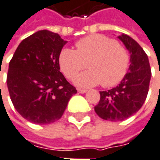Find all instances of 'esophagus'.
Returning a JSON list of instances; mask_svg holds the SVG:
<instances>
[{
  "label": "esophagus",
  "mask_w": 160,
  "mask_h": 160,
  "mask_svg": "<svg viewBox=\"0 0 160 160\" xmlns=\"http://www.w3.org/2000/svg\"><path fill=\"white\" fill-rule=\"evenodd\" d=\"M77 91H78V93H80V94H85V93L87 92L86 89H77Z\"/></svg>",
  "instance_id": "obj_1"
}]
</instances>
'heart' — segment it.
Listing matches in <instances>:
<instances>
[{"label":"heart","instance_id":"b5f03b06","mask_svg":"<svg viewBox=\"0 0 160 160\" xmlns=\"http://www.w3.org/2000/svg\"><path fill=\"white\" fill-rule=\"evenodd\" d=\"M130 63L129 53L115 40L102 34H92L76 42V50L63 48L59 64L66 77L73 79L87 66L90 70L80 74L75 85L90 87L118 85L126 75Z\"/></svg>","mask_w":160,"mask_h":160}]
</instances>
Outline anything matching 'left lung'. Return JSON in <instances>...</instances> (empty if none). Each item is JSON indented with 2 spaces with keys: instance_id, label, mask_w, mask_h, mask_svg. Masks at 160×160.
<instances>
[{
  "instance_id": "obj_1",
  "label": "left lung",
  "mask_w": 160,
  "mask_h": 160,
  "mask_svg": "<svg viewBox=\"0 0 160 160\" xmlns=\"http://www.w3.org/2000/svg\"><path fill=\"white\" fill-rule=\"evenodd\" d=\"M130 53L129 72L118 86L100 92V101L95 111L102 119L122 121L136 114L143 106L151 78V69L147 53L130 36H118Z\"/></svg>"
}]
</instances>
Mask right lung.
I'll list each match as a JSON object with an SVG mask.
<instances>
[{
    "label": "right lung",
    "instance_id": "add662e5",
    "mask_svg": "<svg viewBox=\"0 0 160 160\" xmlns=\"http://www.w3.org/2000/svg\"><path fill=\"white\" fill-rule=\"evenodd\" d=\"M66 42L58 33L38 31L21 42L9 63L11 100L32 123L46 125L60 119L77 93L60 72L59 55Z\"/></svg>",
    "mask_w": 160,
    "mask_h": 160
}]
</instances>
